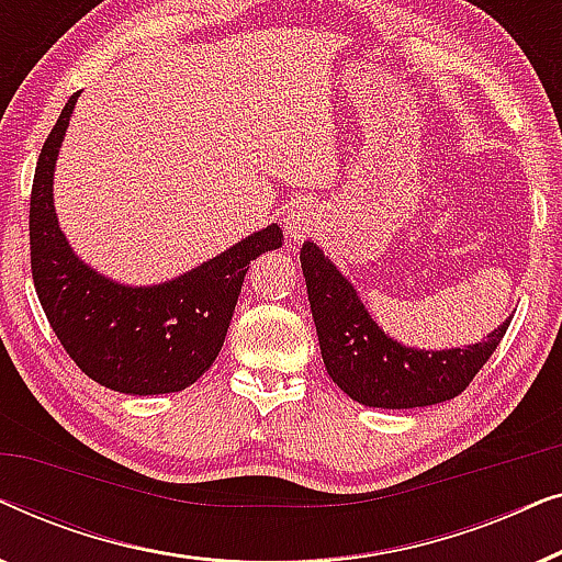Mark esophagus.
<instances>
[{
    "instance_id": "esophagus-1",
    "label": "esophagus",
    "mask_w": 562,
    "mask_h": 562,
    "mask_svg": "<svg viewBox=\"0 0 562 562\" xmlns=\"http://www.w3.org/2000/svg\"><path fill=\"white\" fill-rule=\"evenodd\" d=\"M317 225H319V212L317 206L310 202L294 204L286 214V235L291 243H299L304 240V237H310Z\"/></svg>"
}]
</instances>
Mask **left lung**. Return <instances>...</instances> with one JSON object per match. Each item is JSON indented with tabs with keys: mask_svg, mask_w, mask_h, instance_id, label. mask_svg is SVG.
<instances>
[{
	"mask_svg": "<svg viewBox=\"0 0 562 562\" xmlns=\"http://www.w3.org/2000/svg\"><path fill=\"white\" fill-rule=\"evenodd\" d=\"M299 260L329 379L352 402L375 409H414L456 398L498 348L514 317L465 348H409L375 325L348 276L317 243L306 240Z\"/></svg>",
	"mask_w": 562,
	"mask_h": 562,
	"instance_id": "1",
	"label": "left lung"
}]
</instances>
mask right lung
Returning a JSON list of instances; mask_svg holds the SVG:
<instances>
[{
    "instance_id": "obj_1",
    "label": "right lung",
    "mask_w": 562,
    "mask_h": 562,
    "mask_svg": "<svg viewBox=\"0 0 562 562\" xmlns=\"http://www.w3.org/2000/svg\"><path fill=\"white\" fill-rule=\"evenodd\" d=\"M79 94L37 158L30 196V263L53 333L91 381L130 396L173 394L210 371L225 342L250 260L283 245L268 225L176 279L130 286L76 256L53 206V173Z\"/></svg>"
}]
</instances>
